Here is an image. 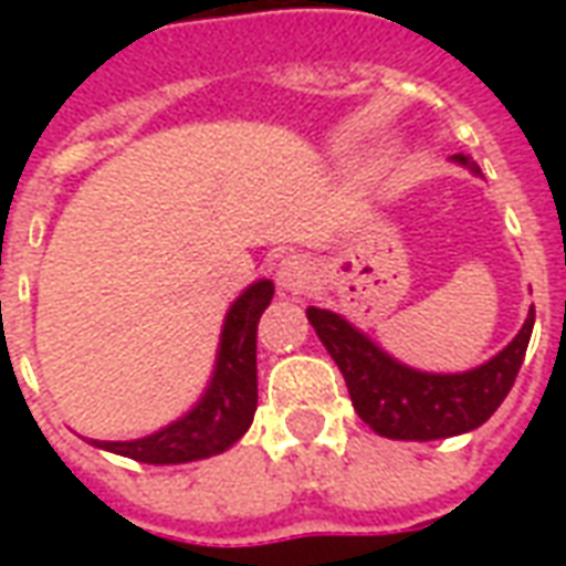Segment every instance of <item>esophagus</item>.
<instances>
[{
	"label": "esophagus",
	"instance_id": "1",
	"mask_svg": "<svg viewBox=\"0 0 566 566\" xmlns=\"http://www.w3.org/2000/svg\"><path fill=\"white\" fill-rule=\"evenodd\" d=\"M312 272H315V266L306 254H284L275 266V284L287 294H300L312 282Z\"/></svg>",
	"mask_w": 566,
	"mask_h": 566
}]
</instances>
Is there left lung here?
I'll list each match as a JSON object with an SVG mask.
<instances>
[{"instance_id":"left-lung-1","label":"left lung","mask_w":566,"mask_h":566,"mask_svg":"<svg viewBox=\"0 0 566 566\" xmlns=\"http://www.w3.org/2000/svg\"><path fill=\"white\" fill-rule=\"evenodd\" d=\"M451 160L473 175H482V169L463 154H454ZM306 315L343 373L357 416L379 437L416 442L458 437L485 424L510 394L534 333L531 308L515 339L491 360L463 373H424L400 364L367 333L357 331L352 321L331 308L308 306Z\"/></svg>"}]
</instances>
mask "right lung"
<instances>
[{"instance_id": "obj_1", "label": "right lung", "mask_w": 566, "mask_h": 566, "mask_svg": "<svg viewBox=\"0 0 566 566\" xmlns=\"http://www.w3.org/2000/svg\"><path fill=\"white\" fill-rule=\"evenodd\" d=\"M272 294L275 284L258 279L227 308L209 388L193 409L148 437L124 442L91 439L93 446L142 463H190L221 454L245 437L258 409V321Z\"/></svg>"}]
</instances>
